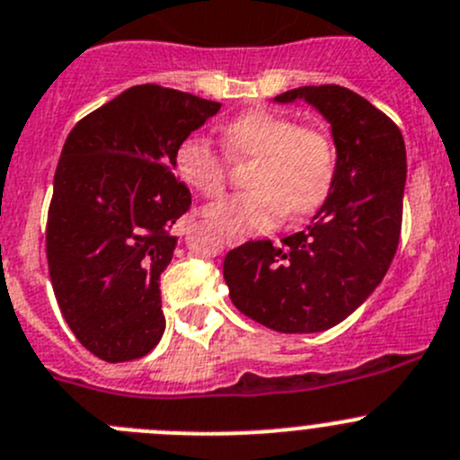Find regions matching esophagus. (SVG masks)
<instances>
[{
    "label": "esophagus",
    "mask_w": 460,
    "mask_h": 460,
    "mask_svg": "<svg viewBox=\"0 0 460 460\" xmlns=\"http://www.w3.org/2000/svg\"><path fill=\"white\" fill-rule=\"evenodd\" d=\"M227 246H233V243H237V239H226Z\"/></svg>",
    "instance_id": "1"
}]
</instances>
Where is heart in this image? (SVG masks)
<instances>
[{"label": "heart", "instance_id": "heart-1", "mask_svg": "<svg viewBox=\"0 0 460 460\" xmlns=\"http://www.w3.org/2000/svg\"><path fill=\"white\" fill-rule=\"evenodd\" d=\"M233 157L252 160L246 182L252 190L227 196L205 209L212 226L230 239L264 233L287 217H305L325 203L336 178V146L325 130L270 111H248L223 126ZM176 173L205 199L223 191L227 160L208 137L191 135L176 148Z\"/></svg>", "mask_w": 460, "mask_h": 460}]
</instances>
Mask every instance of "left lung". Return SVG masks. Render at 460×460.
<instances>
[{"label": "left lung", "instance_id": "obj_1", "mask_svg": "<svg viewBox=\"0 0 460 460\" xmlns=\"http://www.w3.org/2000/svg\"><path fill=\"white\" fill-rule=\"evenodd\" d=\"M305 99L332 126L336 178L312 223L273 246L246 242L226 255L234 307L284 334L330 330L368 300L386 275L402 230L404 137L391 117L341 85H305L275 96Z\"/></svg>", "mask_w": 460, "mask_h": 460}]
</instances>
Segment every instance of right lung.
Returning <instances> with one entry per match:
<instances>
[{
    "label": "right lung",
    "mask_w": 460,
    "mask_h": 460,
    "mask_svg": "<svg viewBox=\"0 0 460 460\" xmlns=\"http://www.w3.org/2000/svg\"><path fill=\"white\" fill-rule=\"evenodd\" d=\"M218 108L146 83L83 117L65 139L47 217L49 278L69 330L108 364L160 343V275L178 242L173 223L191 205L173 157Z\"/></svg>",
    "instance_id": "1"
}]
</instances>
